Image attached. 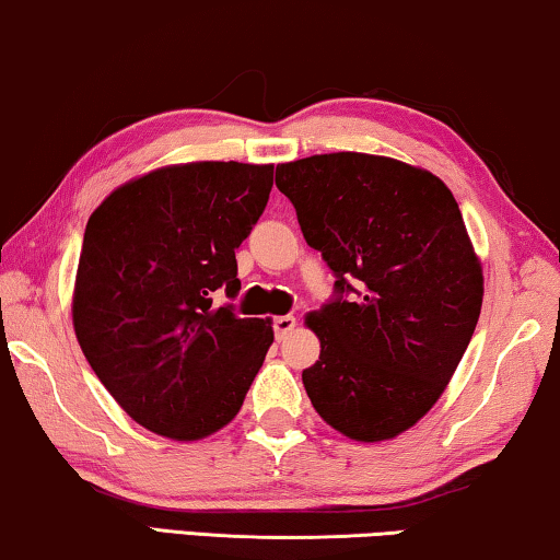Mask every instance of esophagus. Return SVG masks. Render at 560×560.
Masks as SVG:
<instances>
[{
  "mask_svg": "<svg viewBox=\"0 0 560 560\" xmlns=\"http://www.w3.org/2000/svg\"><path fill=\"white\" fill-rule=\"evenodd\" d=\"M296 327V319L294 316H277L273 319V334H277V339H287L291 331Z\"/></svg>",
  "mask_w": 560,
  "mask_h": 560,
  "instance_id": "1",
  "label": "esophagus"
}]
</instances>
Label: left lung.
Masks as SVG:
<instances>
[{
    "mask_svg": "<svg viewBox=\"0 0 560 560\" xmlns=\"http://www.w3.org/2000/svg\"><path fill=\"white\" fill-rule=\"evenodd\" d=\"M334 299L306 316L319 337L302 372L322 420L360 442L397 438L430 412L470 345L482 269L438 175L366 153L277 165Z\"/></svg>",
    "mask_w": 560,
    "mask_h": 560,
    "instance_id": "left-lung-1",
    "label": "left lung"
}]
</instances>
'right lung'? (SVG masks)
<instances>
[{
  "label": "right lung",
  "mask_w": 560,
  "mask_h": 560,
  "mask_svg": "<svg viewBox=\"0 0 560 560\" xmlns=\"http://www.w3.org/2000/svg\"><path fill=\"white\" fill-rule=\"evenodd\" d=\"M273 165L186 163L113 190L90 215L74 279L82 354L125 412L155 435L200 440L238 415L273 341L238 319L236 248L261 219Z\"/></svg>",
  "instance_id": "1"
}]
</instances>
